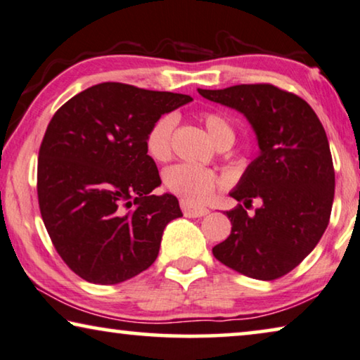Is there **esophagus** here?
<instances>
[{"label":"esophagus","mask_w":360,"mask_h":360,"mask_svg":"<svg viewBox=\"0 0 360 360\" xmlns=\"http://www.w3.org/2000/svg\"><path fill=\"white\" fill-rule=\"evenodd\" d=\"M181 209H182V214L186 217H192V219H195V217H204L209 214V209H205V207L194 205L186 200H181Z\"/></svg>","instance_id":"esophagus-1"}]
</instances>
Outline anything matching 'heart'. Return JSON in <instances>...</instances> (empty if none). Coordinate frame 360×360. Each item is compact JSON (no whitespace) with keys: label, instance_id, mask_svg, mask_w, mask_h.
Here are the masks:
<instances>
[{"label":"heart","instance_id":"1","mask_svg":"<svg viewBox=\"0 0 360 360\" xmlns=\"http://www.w3.org/2000/svg\"><path fill=\"white\" fill-rule=\"evenodd\" d=\"M207 131L217 145L230 143L235 140V129H233L229 117L217 110H205L200 114ZM176 125L174 114H163L156 117L146 130L145 150L150 158L155 161H166L171 156V136ZM166 189L179 195L186 202H202L221 186V178L215 171L204 166L191 163H179L171 166L165 173Z\"/></svg>","mask_w":360,"mask_h":360}]
</instances>
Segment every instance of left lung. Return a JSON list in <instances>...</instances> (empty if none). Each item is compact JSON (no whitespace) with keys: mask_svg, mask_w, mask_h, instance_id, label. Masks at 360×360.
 <instances>
[{"mask_svg":"<svg viewBox=\"0 0 360 360\" xmlns=\"http://www.w3.org/2000/svg\"><path fill=\"white\" fill-rule=\"evenodd\" d=\"M199 94L245 114L261 148L230 194L240 202L226 212L230 236L212 252L243 276L279 279L310 255L330 224L334 166L326 131L307 101L274 84ZM252 201L260 209L248 216Z\"/></svg>","mask_w":360,"mask_h":360,"instance_id":"left-lung-1","label":"left lung"}]
</instances>
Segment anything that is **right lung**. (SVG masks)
<instances>
[{"instance_id":"obj_1","label":"right lung","mask_w":360,"mask_h":360,"mask_svg":"<svg viewBox=\"0 0 360 360\" xmlns=\"http://www.w3.org/2000/svg\"><path fill=\"white\" fill-rule=\"evenodd\" d=\"M187 94L101 83L60 108L39 150L37 197L55 250L81 279L112 285L153 264L165 226L181 217L145 135Z\"/></svg>"}]
</instances>
